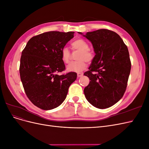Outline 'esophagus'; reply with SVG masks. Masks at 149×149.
<instances>
[{
  "instance_id": "34e87169",
  "label": "esophagus",
  "mask_w": 149,
  "mask_h": 149,
  "mask_svg": "<svg viewBox=\"0 0 149 149\" xmlns=\"http://www.w3.org/2000/svg\"><path fill=\"white\" fill-rule=\"evenodd\" d=\"M83 75V73H78L77 74V76H78V78H80V77H81V76Z\"/></svg>"
}]
</instances>
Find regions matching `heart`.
<instances>
[{
    "label": "heart",
    "mask_w": 149,
    "mask_h": 149,
    "mask_svg": "<svg viewBox=\"0 0 149 149\" xmlns=\"http://www.w3.org/2000/svg\"><path fill=\"white\" fill-rule=\"evenodd\" d=\"M72 48L75 50L79 51L77 56L78 61L73 62L67 66V71L74 73H80L86 69L87 66L86 63L93 60L92 53L89 50V45L85 40L79 38L76 39L71 43ZM61 59L65 63H68L70 61L71 53L69 49L65 47L61 51Z\"/></svg>",
    "instance_id": "heart-1"
}]
</instances>
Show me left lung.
I'll return each mask as SVG.
<instances>
[{
	"instance_id": "left-lung-1",
	"label": "left lung",
	"mask_w": 149,
	"mask_h": 149,
	"mask_svg": "<svg viewBox=\"0 0 149 149\" xmlns=\"http://www.w3.org/2000/svg\"><path fill=\"white\" fill-rule=\"evenodd\" d=\"M78 33L91 42L96 54L84 73L90 80L84 89L85 97L99 109L109 107L123 97L127 88L131 69L128 48L120 36L109 30Z\"/></svg>"
}]
</instances>
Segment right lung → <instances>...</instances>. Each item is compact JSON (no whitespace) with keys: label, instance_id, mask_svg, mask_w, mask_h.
Instances as JSON below:
<instances>
[{"label":"right lung","instance_id":"add662e5","mask_svg":"<svg viewBox=\"0 0 149 149\" xmlns=\"http://www.w3.org/2000/svg\"><path fill=\"white\" fill-rule=\"evenodd\" d=\"M74 33L52 31L40 34L30 38L22 51L21 81L30 101L43 110L61 105L70 86L77 78L74 72L56 74L65 69L61 51L74 37Z\"/></svg>","mask_w":149,"mask_h":149}]
</instances>
